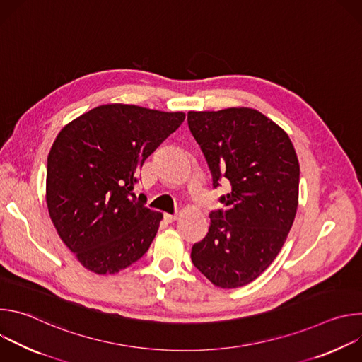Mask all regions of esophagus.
Listing matches in <instances>:
<instances>
[{"mask_svg": "<svg viewBox=\"0 0 362 362\" xmlns=\"http://www.w3.org/2000/svg\"><path fill=\"white\" fill-rule=\"evenodd\" d=\"M165 219L168 222H175L177 219V214H165Z\"/></svg>", "mask_w": 362, "mask_h": 362, "instance_id": "34e87169", "label": "esophagus"}]
</instances>
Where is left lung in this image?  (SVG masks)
Masks as SVG:
<instances>
[{"label": "left lung", "instance_id": "1", "mask_svg": "<svg viewBox=\"0 0 362 362\" xmlns=\"http://www.w3.org/2000/svg\"><path fill=\"white\" fill-rule=\"evenodd\" d=\"M187 124L212 173L230 192L211 212L209 232L192 246L193 265L219 288L243 286L276 257L292 228L299 163L289 136L257 110L189 112Z\"/></svg>", "mask_w": 362, "mask_h": 362}]
</instances>
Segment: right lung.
<instances>
[{"label":"right lung","instance_id":"add662e5","mask_svg":"<svg viewBox=\"0 0 362 362\" xmlns=\"http://www.w3.org/2000/svg\"><path fill=\"white\" fill-rule=\"evenodd\" d=\"M183 120L182 112L105 105L59 133L47 159V208L86 269L116 274L147 252L163 215L133 186L144 160Z\"/></svg>","mask_w":362,"mask_h":362}]
</instances>
